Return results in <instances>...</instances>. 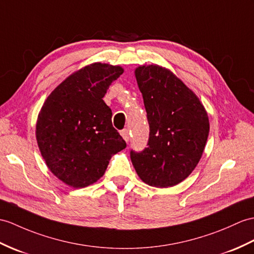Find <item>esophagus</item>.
I'll list each match as a JSON object with an SVG mask.
<instances>
[{"instance_id": "34e87169", "label": "esophagus", "mask_w": 254, "mask_h": 254, "mask_svg": "<svg viewBox=\"0 0 254 254\" xmlns=\"http://www.w3.org/2000/svg\"><path fill=\"white\" fill-rule=\"evenodd\" d=\"M121 135H122L123 139H125L126 141H128V139H129V132H128L127 128L122 129V131H121Z\"/></svg>"}]
</instances>
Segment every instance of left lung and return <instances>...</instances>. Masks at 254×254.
Instances as JSON below:
<instances>
[{"mask_svg": "<svg viewBox=\"0 0 254 254\" xmlns=\"http://www.w3.org/2000/svg\"><path fill=\"white\" fill-rule=\"evenodd\" d=\"M135 78L150 132L143 151L129 152L132 163L146 184L175 186L188 178L203 154L210 131L208 114L196 94L169 69L139 66Z\"/></svg>", "mask_w": 254, "mask_h": 254, "instance_id": "8db88e82", "label": "left lung"}]
</instances>
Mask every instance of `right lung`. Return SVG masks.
<instances>
[{
  "instance_id": "right-lung-1",
  "label": "right lung",
  "mask_w": 254,
  "mask_h": 254,
  "mask_svg": "<svg viewBox=\"0 0 254 254\" xmlns=\"http://www.w3.org/2000/svg\"><path fill=\"white\" fill-rule=\"evenodd\" d=\"M123 68L94 63L64 80L44 102L35 136L47 168L64 184L83 188L104 175L127 147L103 97Z\"/></svg>"
}]
</instances>
